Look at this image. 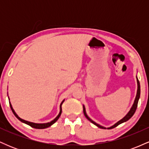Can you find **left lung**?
Returning <instances> with one entry per match:
<instances>
[{"label": "left lung", "instance_id": "obj_1", "mask_svg": "<svg viewBox=\"0 0 149 149\" xmlns=\"http://www.w3.org/2000/svg\"><path fill=\"white\" fill-rule=\"evenodd\" d=\"M136 81H137V92H136V97H135V100H134V104H133L132 107V108L130 109V111L127 113V115L125 116L123 118L121 119L120 120L118 121V122L116 123V124H114L113 125L111 126V127H108L107 129H112V128H114V127H117V126L118 125L123 123L126 122V121H127L128 120L130 119L132 117V116L134 114L135 111H136V107H137V104H138V102H139V97H140V84H139V80H138L137 78H136ZM83 113H84V115H85V117L87 118V119H88L89 120H90V122L92 123H93L94 125H95L97 126V127H98L102 128V129H107V128L103 127V126L97 124V123H95V122H94V121L92 120H91V119L90 118L88 117V115H87V113H86V111H85V109L84 105H83Z\"/></svg>", "mask_w": 149, "mask_h": 149}]
</instances>
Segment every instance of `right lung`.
I'll return each mask as SVG.
<instances>
[{"instance_id": "obj_1", "label": "right lung", "mask_w": 149, "mask_h": 149, "mask_svg": "<svg viewBox=\"0 0 149 149\" xmlns=\"http://www.w3.org/2000/svg\"><path fill=\"white\" fill-rule=\"evenodd\" d=\"M64 102V100H63L62 102H61V104H60V111H59V113L58 114V116H57V117L55 118L53 120L51 121V122L47 123H34L29 122V121L24 120L20 118L19 117V116H17V114L16 113H15V111H14V109H13V107H12L11 104H10V108H11L12 111L13 112V113H14V115H15V116H16V117L17 118H18L19 120L20 121H21V122L24 123H25V124L29 125H30L31 127H33V128H36V129H45V128L48 127H49V126H51V125H52L54 124V123H55L56 121H57V120L59 119V118L60 117V116H61V105H62L63 102Z\"/></svg>"}]
</instances>
